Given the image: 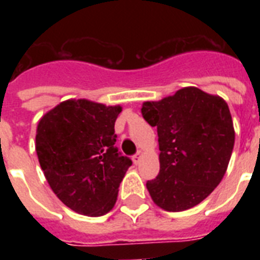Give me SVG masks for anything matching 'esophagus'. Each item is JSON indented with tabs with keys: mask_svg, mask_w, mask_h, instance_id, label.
Segmentation results:
<instances>
[{
	"mask_svg": "<svg viewBox=\"0 0 260 260\" xmlns=\"http://www.w3.org/2000/svg\"><path fill=\"white\" fill-rule=\"evenodd\" d=\"M142 156H143V151H138V152L132 156V160H134L135 165H138V163L140 162V158H142Z\"/></svg>",
	"mask_w": 260,
	"mask_h": 260,
	"instance_id": "esophagus-1",
	"label": "esophagus"
}]
</instances>
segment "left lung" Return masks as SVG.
Segmentation results:
<instances>
[{"label":"left lung","instance_id":"obj_1","mask_svg":"<svg viewBox=\"0 0 260 260\" xmlns=\"http://www.w3.org/2000/svg\"><path fill=\"white\" fill-rule=\"evenodd\" d=\"M143 117L158 128V177L147 182L152 201L182 212L204 201L221 182L235 144L230 108L221 97L194 86L146 101Z\"/></svg>","mask_w":260,"mask_h":260}]
</instances>
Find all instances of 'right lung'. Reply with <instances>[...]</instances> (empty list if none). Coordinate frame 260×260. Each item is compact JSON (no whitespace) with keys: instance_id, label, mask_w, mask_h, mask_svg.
<instances>
[{"instance_id":"right-lung-1","label":"right lung","mask_w":260,"mask_h":260,"mask_svg":"<svg viewBox=\"0 0 260 260\" xmlns=\"http://www.w3.org/2000/svg\"><path fill=\"white\" fill-rule=\"evenodd\" d=\"M122 108L67 100L39 120L36 154L56 197L79 214L113 209L118 186L132 160L118 152L114 122Z\"/></svg>"}]
</instances>
